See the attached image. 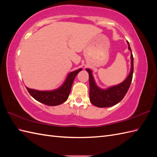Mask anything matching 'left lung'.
I'll return each instance as SVG.
<instances>
[{"label":"left lung","mask_w":157,"mask_h":157,"mask_svg":"<svg viewBox=\"0 0 157 157\" xmlns=\"http://www.w3.org/2000/svg\"><path fill=\"white\" fill-rule=\"evenodd\" d=\"M127 43L129 50L131 51V69L128 76L121 84L111 86L106 89H102L96 85L92 75V70L86 69L89 74L90 101L94 106L104 108L115 105L121 101L128 92L131 84L134 72V57L129 42L127 41Z\"/></svg>","instance_id":"1"}]
</instances>
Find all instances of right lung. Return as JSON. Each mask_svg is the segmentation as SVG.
Instances as JSON below:
<instances>
[{
    "mask_svg": "<svg viewBox=\"0 0 157 157\" xmlns=\"http://www.w3.org/2000/svg\"><path fill=\"white\" fill-rule=\"evenodd\" d=\"M82 70V69H79L76 71L69 73L62 86L53 90L40 91L28 87H26V88L29 94L38 102L48 106L59 105L67 100L71 92L73 80L77 74Z\"/></svg>",
    "mask_w": 157,
    "mask_h": 157,
    "instance_id": "right-lung-1",
    "label": "right lung"
}]
</instances>
